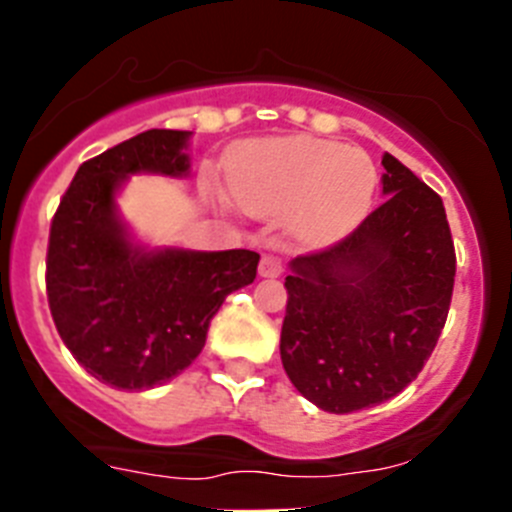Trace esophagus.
I'll return each mask as SVG.
<instances>
[{
	"instance_id": "1",
	"label": "esophagus",
	"mask_w": 512,
	"mask_h": 512,
	"mask_svg": "<svg viewBox=\"0 0 512 512\" xmlns=\"http://www.w3.org/2000/svg\"><path fill=\"white\" fill-rule=\"evenodd\" d=\"M259 274L266 279H277L282 274V261L274 259V256H264L259 264Z\"/></svg>"
}]
</instances>
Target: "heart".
I'll use <instances>...</instances> for the list:
<instances>
[{"mask_svg": "<svg viewBox=\"0 0 512 512\" xmlns=\"http://www.w3.org/2000/svg\"><path fill=\"white\" fill-rule=\"evenodd\" d=\"M379 184L372 156L336 140L266 138L228 158V192L253 217L284 215L302 246H328L356 228Z\"/></svg>", "mask_w": 512, "mask_h": 512, "instance_id": "b5f03b06", "label": "heart"}]
</instances>
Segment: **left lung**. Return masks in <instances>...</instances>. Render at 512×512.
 Returning a JSON list of instances; mask_svg holds the SVG:
<instances>
[{"mask_svg":"<svg viewBox=\"0 0 512 512\" xmlns=\"http://www.w3.org/2000/svg\"><path fill=\"white\" fill-rule=\"evenodd\" d=\"M387 200L336 246L289 261L282 364L325 413L400 395L436 348L456 253L443 202L395 156H382Z\"/></svg>","mask_w":512,"mask_h":512,"instance_id":"8db88e82","label":"left lung"}]
</instances>
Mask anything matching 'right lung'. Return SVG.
Listing matches in <instances>:
<instances>
[{
	"instance_id": "1",
	"label": "right lung",
	"mask_w": 512,
	"mask_h": 512,
	"mask_svg": "<svg viewBox=\"0 0 512 512\" xmlns=\"http://www.w3.org/2000/svg\"><path fill=\"white\" fill-rule=\"evenodd\" d=\"M189 130H146L76 171L51 223L45 289L74 359L117 390H151L205 346L225 297L256 279L259 253L148 248L117 210L133 174L187 176Z\"/></svg>"
}]
</instances>
